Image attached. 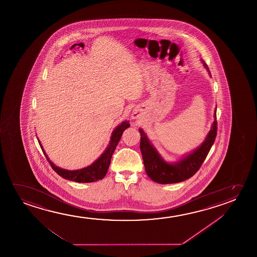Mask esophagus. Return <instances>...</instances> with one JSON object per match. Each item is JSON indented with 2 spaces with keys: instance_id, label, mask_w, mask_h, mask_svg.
<instances>
[{
  "instance_id": "34e87169",
  "label": "esophagus",
  "mask_w": 257,
  "mask_h": 257,
  "mask_svg": "<svg viewBox=\"0 0 257 257\" xmlns=\"http://www.w3.org/2000/svg\"><path fill=\"white\" fill-rule=\"evenodd\" d=\"M139 117L138 112H134L133 114H132V118L133 119H137Z\"/></svg>"
}]
</instances>
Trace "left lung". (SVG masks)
I'll list each match as a JSON object with an SVG mask.
<instances>
[{
	"label": "left lung",
	"instance_id": "obj_1",
	"mask_svg": "<svg viewBox=\"0 0 257 257\" xmlns=\"http://www.w3.org/2000/svg\"><path fill=\"white\" fill-rule=\"evenodd\" d=\"M204 67L211 75L207 65L202 60ZM216 108L214 109L213 122L205 141L201 145L192 150L190 153L182 156L177 161H166L158 150L150 142L146 133L140 128L141 134V152L143 155V163L148 176L155 182L160 184H171L183 182L192 177L198 172L206 156L209 153L213 146L217 134V121H216Z\"/></svg>",
	"mask_w": 257,
	"mask_h": 257
}]
</instances>
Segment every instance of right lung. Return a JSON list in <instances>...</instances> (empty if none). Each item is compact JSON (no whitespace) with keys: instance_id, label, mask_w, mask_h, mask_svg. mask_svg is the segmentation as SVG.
<instances>
[{"instance_id":"right-lung-1","label":"right lung","mask_w":257,"mask_h":257,"mask_svg":"<svg viewBox=\"0 0 257 257\" xmlns=\"http://www.w3.org/2000/svg\"><path fill=\"white\" fill-rule=\"evenodd\" d=\"M128 127H130L129 121H126V120L122 121L112 132L109 143L106 148V150H104L102 154L99 156V158L96 159L94 162L90 166H86L82 169H77V170H67V169H63V168H60L59 166H56L55 164H53V162L50 160V158H48L47 154L45 153L44 148L42 146V143H40L38 139L37 140H38L40 147L43 150L45 158L50 163L52 169L55 171L59 176L63 177L66 180H68V181H72V182L86 183V182H97L99 180H102L103 178L105 177V175L107 173V169L110 165L111 158L115 150V147L117 146L123 131L127 129Z\"/></svg>"}]
</instances>
